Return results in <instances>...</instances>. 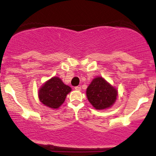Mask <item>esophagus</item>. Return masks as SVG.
Wrapping results in <instances>:
<instances>
[{"label":"esophagus","instance_id":"obj_1","mask_svg":"<svg viewBox=\"0 0 156 156\" xmlns=\"http://www.w3.org/2000/svg\"><path fill=\"white\" fill-rule=\"evenodd\" d=\"M74 89H75V90H76V91H80L81 89H82V88H81V87L77 86V87H74Z\"/></svg>","mask_w":156,"mask_h":156}]
</instances>
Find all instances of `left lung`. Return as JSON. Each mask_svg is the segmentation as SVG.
Listing matches in <instances>:
<instances>
[{"label": "left lung", "instance_id": "1", "mask_svg": "<svg viewBox=\"0 0 156 156\" xmlns=\"http://www.w3.org/2000/svg\"><path fill=\"white\" fill-rule=\"evenodd\" d=\"M86 94L89 103L96 109L103 110L114 105L118 97V90L102 76H97L87 87Z\"/></svg>", "mask_w": 156, "mask_h": 156}]
</instances>
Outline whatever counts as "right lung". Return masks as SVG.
<instances>
[{
    "instance_id": "right-lung-1",
    "label": "right lung",
    "mask_w": 156,
    "mask_h": 156,
    "mask_svg": "<svg viewBox=\"0 0 156 156\" xmlns=\"http://www.w3.org/2000/svg\"><path fill=\"white\" fill-rule=\"evenodd\" d=\"M71 91V87L64 84L61 79L53 76L42 85L38 91V97L44 105L56 109L60 107Z\"/></svg>"
}]
</instances>
